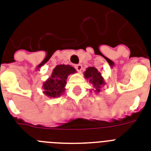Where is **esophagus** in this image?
Segmentation results:
<instances>
[{"instance_id":"1","label":"esophagus","mask_w":151,"mask_h":151,"mask_svg":"<svg viewBox=\"0 0 151 151\" xmlns=\"http://www.w3.org/2000/svg\"><path fill=\"white\" fill-rule=\"evenodd\" d=\"M82 68H83V67H82L81 64H77V65H75V69L77 70L78 72L81 71Z\"/></svg>"}]
</instances>
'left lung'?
<instances>
[{
  "label": "left lung",
  "instance_id": "left-lung-1",
  "mask_svg": "<svg viewBox=\"0 0 151 151\" xmlns=\"http://www.w3.org/2000/svg\"><path fill=\"white\" fill-rule=\"evenodd\" d=\"M84 78L89 81L93 85L94 92L96 93H100L101 88L106 84L104 78L101 76V73L97 70V68L93 67H89L86 69V70L83 73Z\"/></svg>",
  "mask_w": 151,
  "mask_h": 151
}]
</instances>
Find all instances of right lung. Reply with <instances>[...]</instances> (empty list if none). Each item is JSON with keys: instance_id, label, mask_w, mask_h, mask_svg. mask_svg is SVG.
<instances>
[{"instance_id": "right-lung-1", "label": "right lung", "mask_w": 151, "mask_h": 151, "mask_svg": "<svg viewBox=\"0 0 151 151\" xmlns=\"http://www.w3.org/2000/svg\"><path fill=\"white\" fill-rule=\"evenodd\" d=\"M74 73H76V70L70 65H57L50 78L43 83V93L50 98L60 97L65 91L68 77Z\"/></svg>"}]
</instances>
